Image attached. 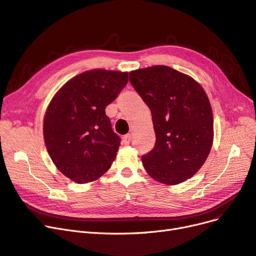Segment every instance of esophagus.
Segmentation results:
<instances>
[{
  "instance_id": "esophagus-1",
  "label": "esophagus",
  "mask_w": 256,
  "mask_h": 256,
  "mask_svg": "<svg viewBox=\"0 0 256 256\" xmlns=\"http://www.w3.org/2000/svg\"><path fill=\"white\" fill-rule=\"evenodd\" d=\"M130 141H132V135L130 134H128V135H126L124 137H123V144H128Z\"/></svg>"
}]
</instances>
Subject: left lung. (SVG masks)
<instances>
[{"mask_svg": "<svg viewBox=\"0 0 256 256\" xmlns=\"http://www.w3.org/2000/svg\"><path fill=\"white\" fill-rule=\"evenodd\" d=\"M130 81L150 108L156 134L154 148L141 157L146 173L168 186L188 180L213 146V112L204 90L166 65L132 70Z\"/></svg>", "mask_w": 256, "mask_h": 256, "instance_id": "8db88e82", "label": "left lung"}]
</instances>
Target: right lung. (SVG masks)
<instances>
[{
	"mask_svg": "<svg viewBox=\"0 0 256 256\" xmlns=\"http://www.w3.org/2000/svg\"><path fill=\"white\" fill-rule=\"evenodd\" d=\"M128 81V72L90 70L66 82L46 108L43 136L59 171L76 184L94 182L117 156L120 138L106 108Z\"/></svg>",
	"mask_w": 256,
	"mask_h": 256,
	"instance_id": "1",
	"label": "right lung"
}]
</instances>
